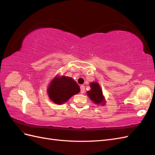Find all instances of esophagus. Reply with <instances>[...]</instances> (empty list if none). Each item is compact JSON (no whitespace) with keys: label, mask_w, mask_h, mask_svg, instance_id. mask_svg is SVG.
Segmentation results:
<instances>
[{"label":"esophagus","mask_w":155,"mask_h":155,"mask_svg":"<svg viewBox=\"0 0 155 155\" xmlns=\"http://www.w3.org/2000/svg\"><path fill=\"white\" fill-rule=\"evenodd\" d=\"M85 86L84 85H81V87H80V92H81V93H84L85 92Z\"/></svg>","instance_id":"34e87169"}]
</instances>
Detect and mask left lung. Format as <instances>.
I'll list each match as a JSON object with an SVG mask.
<instances>
[{"label":"left lung","mask_w":155,"mask_h":155,"mask_svg":"<svg viewBox=\"0 0 155 155\" xmlns=\"http://www.w3.org/2000/svg\"><path fill=\"white\" fill-rule=\"evenodd\" d=\"M91 90L90 91H87V94L90 99L95 103L96 104H102L104 105V97L103 96V93L101 89L98 85V83L96 82H93L91 83Z\"/></svg>","instance_id":"1"}]
</instances>
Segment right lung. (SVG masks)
<instances>
[{
    "label": "right lung",
    "mask_w": 155,
    "mask_h": 155,
    "mask_svg": "<svg viewBox=\"0 0 155 155\" xmlns=\"http://www.w3.org/2000/svg\"><path fill=\"white\" fill-rule=\"evenodd\" d=\"M80 91L79 85L70 77H56L48 88L50 99L56 104H63Z\"/></svg>",
    "instance_id": "obj_1"
}]
</instances>
